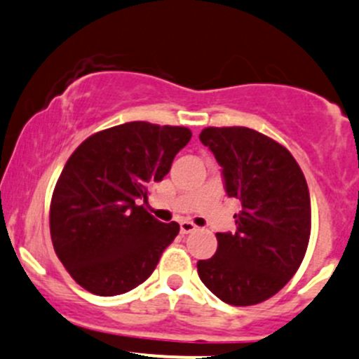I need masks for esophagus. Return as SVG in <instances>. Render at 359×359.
<instances>
[{"instance_id":"1","label":"esophagus","mask_w":359,"mask_h":359,"mask_svg":"<svg viewBox=\"0 0 359 359\" xmlns=\"http://www.w3.org/2000/svg\"><path fill=\"white\" fill-rule=\"evenodd\" d=\"M196 230V225L192 222H180V233H191Z\"/></svg>"}]
</instances>
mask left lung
Segmentation results:
<instances>
[{
  "mask_svg": "<svg viewBox=\"0 0 359 359\" xmlns=\"http://www.w3.org/2000/svg\"><path fill=\"white\" fill-rule=\"evenodd\" d=\"M222 167L225 192L241 201L236 232H218L217 252L199 259L203 284L224 303L251 306L277 294L299 269L311 230L306 179L292 154L248 127L199 134Z\"/></svg>",
  "mask_w": 359,
  "mask_h": 359,
  "instance_id": "left-lung-1",
  "label": "left lung"
}]
</instances>
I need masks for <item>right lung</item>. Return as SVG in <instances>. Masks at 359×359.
I'll return each mask as SVG.
<instances>
[{
  "label": "right lung",
  "instance_id": "1",
  "mask_svg": "<svg viewBox=\"0 0 359 359\" xmlns=\"http://www.w3.org/2000/svg\"><path fill=\"white\" fill-rule=\"evenodd\" d=\"M186 127L129 122L86 139L63 167L50 210L53 248L79 285L97 296L146 280L179 233L148 213V191L187 142Z\"/></svg>",
  "mask_w": 359,
  "mask_h": 359
}]
</instances>
